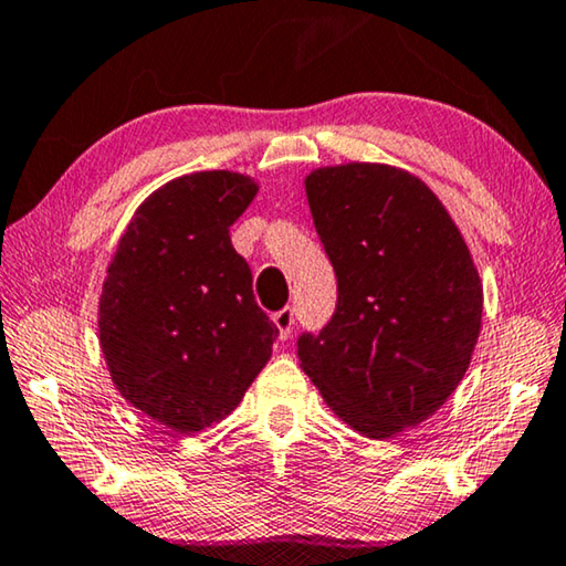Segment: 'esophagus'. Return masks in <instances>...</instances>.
I'll return each mask as SVG.
<instances>
[{
    "mask_svg": "<svg viewBox=\"0 0 566 566\" xmlns=\"http://www.w3.org/2000/svg\"><path fill=\"white\" fill-rule=\"evenodd\" d=\"M274 319V325H276V329H280V337H290V332H292V327H294V310L292 307H284V310H280L276 312V315L272 317Z\"/></svg>",
    "mask_w": 566,
    "mask_h": 566,
    "instance_id": "34e87169",
    "label": "esophagus"
}]
</instances>
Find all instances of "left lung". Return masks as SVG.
Returning <instances> with one entry per match:
<instances>
[{
	"mask_svg": "<svg viewBox=\"0 0 566 566\" xmlns=\"http://www.w3.org/2000/svg\"><path fill=\"white\" fill-rule=\"evenodd\" d=\"M337 304L302 332V370L367 438H388L443 406L469 370L483 292L469 247L436 193L408 170L347 164L304 181Z\"/></svg>",
	"mask_w": 566,
	"mask_h": 566,
	"instance_id": "left-lung-1",
	"label": "left lung"
}]
</instances>
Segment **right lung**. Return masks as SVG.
<instances>
[{"mask_svg": "<svg viewBox=\"0 0 566 566\" xmlns=\"http://www.w3.org/2000/svg\"><path fill=\"white\" fill-rule=\"evenodd\" d=\"M254 196L231 170L176 178L140 203L107 266L97 325L111 378L178 433L227 418L280 335L229 237Z\"/></svg>", "mask_w": 566, "mask_h": 566, "instance_id": "right-lung-1", "label": "right lung"}]
</instances>
